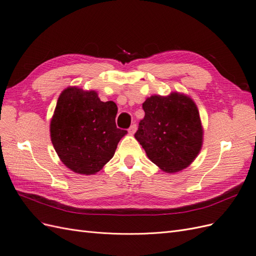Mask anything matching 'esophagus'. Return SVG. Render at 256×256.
I'll return each instance as SVG.
<instances>
[{
	"instance_id": "34e87169",
	"label": "esophagus",
	"mask_w": 256,
	"mask_h": 256,
	"mask_svg": "<svg viewBox=\"0 0 256 256\" xmlns=\"http://www.w3.org/2000/svg\"><path fill=\"white\" fill-rule=\"evenodd\" d=\"M136 124H132V125H131L130 126V128L128 129V132H129V134L130 136H132V134H136Z\"/></svg>"
}]
</instances>
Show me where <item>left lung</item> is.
<instances>
[{
    "instance_id": "obj_1",
    "label": "left lung",
    "mask_w": 256,
    "mask_h": 256,
    "mask_svg": "<svg viewBox=\"0 0 256 256\" xmlns=\"http://www.w3.org/2000/svg\"><path fill=\"white\" fill-rule=\"evenodd\" d=\"M143 110L134 138L147 157L166 173L188 168L202 150L204 136L193 99L178 92L152 95L143 102Z\"/></svg>"
}]
</instances>
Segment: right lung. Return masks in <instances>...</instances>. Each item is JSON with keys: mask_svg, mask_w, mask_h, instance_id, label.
Here are the masks:
<instances>
[{"mask_svg": "<svg viewBox=\"0 0 256 256\" xmlns=\"http://www.w3.org/2000/svg\"><path fill=\"white\" fill-rule=\"evenodd\" d=\"M118 106L96 90L68 86L58 99L50 136L60 161L72 172L94 175L109 162L126 130L116 127Z\"/></svg>", "mask_w": 256, "mask_h": 256, "instance_id": "1", "label": "right lung"}]
</instances>
